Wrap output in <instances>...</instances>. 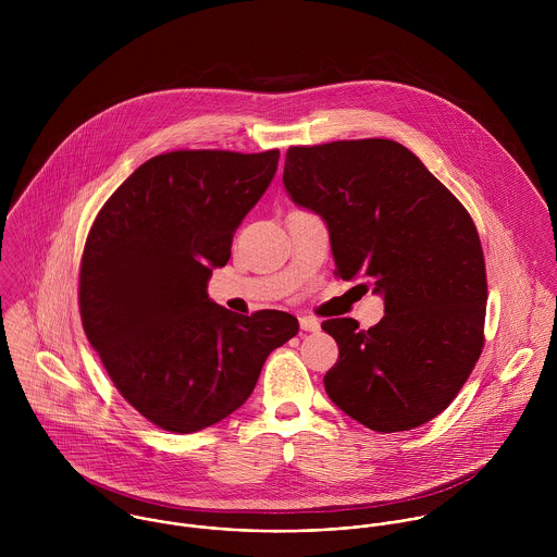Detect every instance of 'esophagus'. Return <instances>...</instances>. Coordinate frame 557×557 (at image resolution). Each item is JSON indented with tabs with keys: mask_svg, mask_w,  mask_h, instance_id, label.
<instances>
[{
	"mask_svg": "<svg viewBox=\"0 0 557 557\" xmlns=\"http://www.w3.org/2000/svg\"><path fill=\"white\" fill-rule=\"evenodd\" d=\"M300 327L305 330V332H319V327H321V323H319L315 318H300Z\"/></svg>",
	"mask_w": 557,
	"mask_h": 557,
	"instance_id": "34e87169",
	"label": "esophagus"
}]
</instances>
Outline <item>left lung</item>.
I'll return each instance as SVG.
<instances>
[{"instance_id":"1","label":"left lung","mask_w":557,"mask_h":557,"mask_svg":"<svg viewBox=\"0 0 557 557\" xmlns=\"http://www.w3.org/2000/svg\"><path fill=\"white\" fill-rule=\"evenodd\" d=\"M283 184L325 223L336 274L384 298L386 315L369 330L351 318L321 323L338 343L327 397L377 433L429 422L457 397L484 343L486 274L472 216L391 139L289 148Z\"/></svg>"}]
</instances>
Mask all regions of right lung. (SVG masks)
<instances>
[{
  "instance_id": "right-lung-1",
  "label": "right lung",
  "mask_w": 557,
  "mask_h": 557,
  "mask_svg": "<svg viewBox=\"0 0 557 557\" xmlns=\"http://www.w3.org/2000/svg\"><path fill=\"white\" fill-rule=\"evenodd\" d=\"M278 150H180L133 171L85 242L79 309L120 395L171 433L212 426L246 403L272 349L298 334L283 311L250 318L208 296Z\"/></svg>"
}]
</instances>
